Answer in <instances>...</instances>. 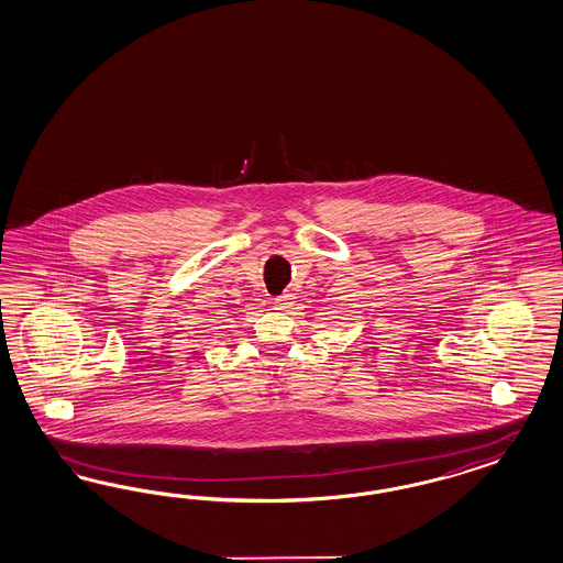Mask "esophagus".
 <instances>
[{"label": "esophagus", "instance_id": "1", "mask_svg": "<svg viewBox=\"0 0 563 563\" xmlns=\"http://www.w3.org/2000/svg\"><path fill=\"white\" fill-rule=\"evenodd\" d=\"M292 306V295H280L278 299H274V310L285 311L289 310Z\"/></svg>", "mask_w": 563, "mask_h": 563}]
</instances>
